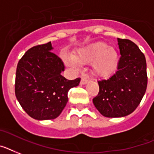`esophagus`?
Listing matches in <instances>:
<instances>
[{"instance_id":"obj_1","label":"esophagus","mask_w":154,"mask_h":154,"mask_svg":"<svg viewBox=\"0 0 154 154\" xmlns=\"http://www.w3.org/2000/svg\"><path fill=\"white\" fill-rule=\"evenodd\" d=\"M88 77H83L81 80V85H85L86 83H88Z\"/></svg>"}]
</instances>
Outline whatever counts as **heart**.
<instances>
[{
	"mask_svg": "<svg viewBox=\"0 0 154 154\" xmlns=\"http://www.w3.org/2000/svg\"><path fill=\"white\" fill-rule=\"evenodd\" d=\"M77 64H92L95 74L101 77L112 76L118 64V53L113 47H107L104 42H97L85 48L81 49L73 55ZM73 65L72 62H67Z\"/></svg>",
	"mask_w": 154,
	"mask_h": 154,
	"instance_id": "1",
	"label": "heart"
}]
</instances>
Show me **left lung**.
Listing matches in <instances>:
<instances>
[{
	"label": "left lung",
	"mask_w": 154,
	"mask_h": 154,
	"mask_svg": "<svg viewBox=\"0 0 154 154\" xmlns=\"http://www.w3.org/2000/svg\"><path fill=\"white\" fill-rule=\"evenodd\" d=\"M121 57L118 70L107 80L98 81L99 92L92 102L108 118L123 117L137 108L147 88L148 77L144 54L127 38H118Z\"/></svg>",
	"instance_id": "8db88e82"
}]
</instances>
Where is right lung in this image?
Segmentation results:
<instances>
[{
    "label": "right lung",
    "instance_id": "obj_1",
    "mask_svg": "<svg viewBox=\"0 0 154 154\" xmlns=\"http://www.w3.org/2000/svg\"><path fill=\"white\" fill-rule=\"evenodd\" d=\"M52 48L51 42L30 48L16 68V99L26 113L38 120L57 118L68 102L69 90L81 81L62 76L64 64Z\"/></svg>",
    "mask_w": 154,
    "mask_h": 154
}]
</instances>
